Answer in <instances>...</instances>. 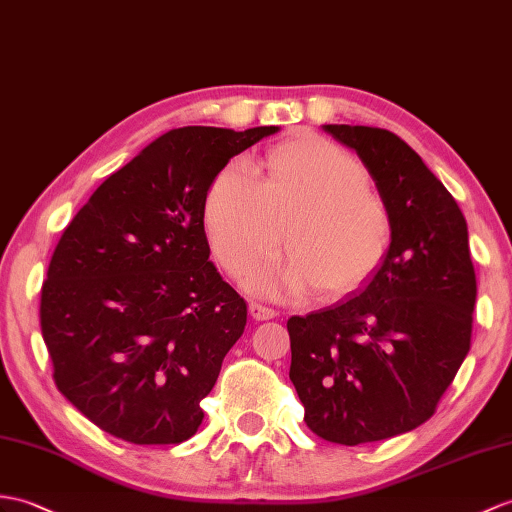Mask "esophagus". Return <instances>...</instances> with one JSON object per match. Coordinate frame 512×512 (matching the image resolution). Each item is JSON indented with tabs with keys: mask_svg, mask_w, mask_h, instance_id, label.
I'll return each instance as SVG.
<instances>
[{
	"mask_svg": "<svg viewBox=\"0 0 512 512\" xmlns=\"http://www.w3.org/2000/svg\"><path fill=\"white\" fill-rule=\"evenodd\" d=\"M248 312H251V316L255 320H270V318L277 316L275 307H268V305L257 303V301H251V305H248Z\"/></svg>",
	"mask_w": 512,
	"mask_h": 512,
	"instance_id": "1",
	"label": "esophagus"
}]
</instances>
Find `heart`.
<instances>
[{
	"label": "heart",
	"instance_id": "heart-1",
	"mask_svg": "<svg viewBox=\"0 0 512 512\" xmlns=\"http://www.w3.org/2000/svg\"><path fill=\"white\" fill-rule=\"evenodd\" d=\"M205 227L235 277L264 264L283 242L290 257L251 272L248 285L285 294L358 290L384 266L395 240L390 205L364 163L310 133L268 148L261 178L240 163L224 165L207 189Z\"/></svg>",
	"mask_w": 512,
	"mask_h": 512
}]
</instances>
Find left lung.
I'll return each mask as SVG.
<instances>
[{"label": "left lung", "mask_w": 512, "mask_h": 512, "mask_svg": "<svg viewBox=\"0 0 512 512\" xmlns=\"http://www.w3.org/2000/svg\"><path fill=\"white\" fill-rule=\"evenodd\" d=\"M325 130L358 152L395 218L390 253L360 294L288 320L307 427L353 447L436 412L471 349L478 285L467 220L419 154L386 128Z\"/></svg>", "instance_id": "1"}]
</instances>
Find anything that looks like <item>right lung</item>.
Wrapping results in <instances>:
<instances>
[{
    "mask_svg": "<svg viewBox=\"0 0 512 512\" xmlns=\"http://www.w3.org/2000/svg\"><path fill=\"white\" fill-rule=\"evenodd\" d=\"M277 126H185L95 189L58 240L41 334L71 406L115 438H192L246 301L209 261L205 196L231 157Z\"/></svg>",
    "mask_w": 512,
    "mask_h": 512,
    "instance_id": "1",
    "label": "right lung"
}]
</instances>
